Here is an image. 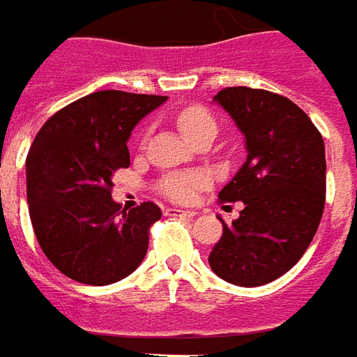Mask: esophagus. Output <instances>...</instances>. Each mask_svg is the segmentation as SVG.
<instances>
[{"instance_id":"obj_1","label":"esophagus","mask_w":357,"mask_h":357,"mask_svg":"<svg viewBox=\"0 0 357 357\" xmlns=\"http://www.w3.org/2000/svg\"><path fill=\"white\" fill-rule=\"evenodd\" d=\"M165 215L169 217H184V219H192L194 217V211H188V209H178V207H167Z\"/></svg>"}]
</instances>
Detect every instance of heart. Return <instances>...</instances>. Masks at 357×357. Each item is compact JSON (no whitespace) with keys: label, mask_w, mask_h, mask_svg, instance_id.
<instances>
[{"label":"heart","mask_w":357,"mask_h":357,"mask_svg":"<svg viewBox=\"0 0 357 357\" xmlns=\"http://www.w3.org/2000/svg\"><path fill=\"white\" fill-rule=\"evenodd\" d=\"M178 126L188 140H194L202 134H217V123L211 113L204 107H186L178 115ZM207 176L204 173H176L169 174L161 183V192L173 202H188L194 192L206 186Z\"/></svg>","instance_id":"b5f03b06"}]
</instances>
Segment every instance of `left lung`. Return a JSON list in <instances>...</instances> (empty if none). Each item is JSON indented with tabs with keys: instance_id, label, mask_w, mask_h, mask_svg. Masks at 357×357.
Instances as JSON below:
<instances>
[{
	"instance_id": "left-lung-1",
	"label": "left lung",
	"mask_w": 357,
	"mask_h": 357,
	"mask_svg": "<svg viewBox=\"0 0 357 357\" xmlns=\"http://www.w3.org/2000/svg\"><path fill=\"white\" fill-rule=\"evenodd\" d=\"M246 140L248 158L221 202L244 209L209 254L217 277L261 287L292 269L312 244L325 206V144L312 119L279 93L246 86L213 98Z\"/></svg>"
}]
</instances>
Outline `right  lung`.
I'll use <instances>...</instances> for the list:
<instances>
[{
  "label": "right lung",
  "mask_w": 357,
  "mask_h": 357,
  "mask_svg": "<svg viewBox=\"0 0 357 357\" xmlns=\"http://www.w3.org/2000/svg\"><path fill=\"white\" fill-rule=\"evenodd\" d=\"M167 96L102 90L45 121L26 158V199L38 244L69 279L105 287L142 264L161 209L111 198L113 174L130 165L126 142Z\"/></svg>",
  "instance_id": "1"
}]
</instances>
